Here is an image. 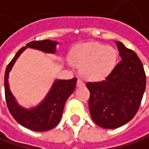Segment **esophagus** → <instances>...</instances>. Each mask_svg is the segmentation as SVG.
<instances>
[{
    "label": "esophagus",
    "instance_id": "1",
    "mask_svg": "<svg viewBox=\"0 0 149 149\" xmlns=\"http://www.w3.org/2000/svg\"><path fill=\"white\" fill-rule=\"evenodd\" d=\"M77 85V86H85V83H84V81L81 79H78Z\"/></svg>",
    "mask_w": 149,
    "mask_h": 149
}]
</instances>
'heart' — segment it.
<instances>
[{
    "label": "heart",
    "instance_id": "1",
    "mask_svg": "<svg viewBox=\"0 0 149 149\" xmlns=\"http://www.w3.org/2000/svg\"><path fill=\"white\" fill-rule=\"evenodd\" d=\"M117 58L116 49L100 43L81 45L71 56L72 63L82 68V75L89 80H100L108 76L116 65Z\"/></svg>",
    "mask_w": 149,
    "mask_h": 149
}]
</instances>
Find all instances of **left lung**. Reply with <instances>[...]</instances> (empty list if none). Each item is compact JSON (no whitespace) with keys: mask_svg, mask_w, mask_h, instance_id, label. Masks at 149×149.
<instances>
[{"mask_svg":"<svg viewBox=\"0 0 149 149\" xmlns=\"http://www.w3.org/2000/svg\"><path fill=\"white\" fill-rule=\"evenodd\" d=\"M116 44L121 61L104 80L86 83L91 118L105 129L118 128L135 116L146 87L145 72L137 54L121 42Z\"/></svg>","mask_w":149,"mask_h":149,"instance_id":"1","label":"left lung"}]
</instances>
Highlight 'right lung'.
I'll return each mask as SVG.
<instances>
[{"label":"right lung","mask_w":149,"mask_h":149,"mask_svg":"<svg viewBox=\"0 0 149 149\" xmlns=\"http://www.w3.org/2000/svg\"><path fill=\"white\" fill-rule=\"evenodd\" d=\"M57 44V41L50 40H32L16 53L15 57L7 65L5 72V95L10 113L20 125L35 131H46L58 124L63 115L64 104L68 98L74 91L77 79L74 77L70 80H56L45 100L37 107L32 109H25L19 106L11 94L8 84L9 73L16 59L26 48L29 47L45 53L54 54L56 51Z\"/></svg>","instance_id":"add662e5"}]
</instances>
